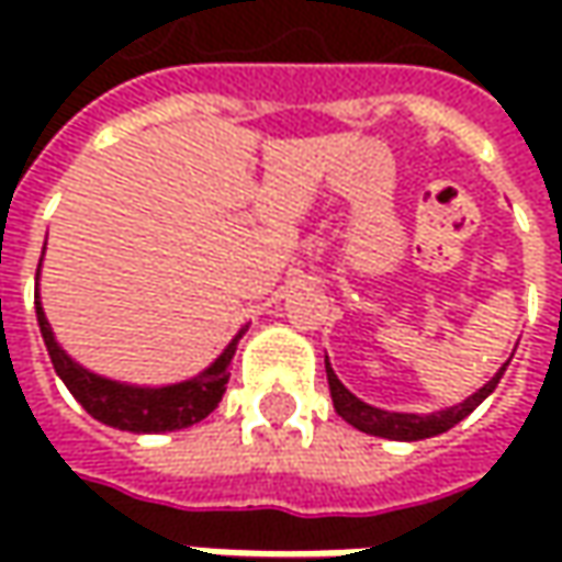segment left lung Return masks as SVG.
Wrapping results in <instances>:
<instances>
[{
    "label": "left lung",
    "mask_w": 562,
    "mask_h": 562,
    "mask_svg": "<svg viewBox=\"0 0 562 562\" xmlns=\"http://www.w3.org/2000/svg\"><path fill=\"white\" fill-rule=\"evenodd\" d=\"M509 359L497 369V375L487 381L485 387H479L472 397H465L463 403L457 406H447V409H438V413H428V416H419V413H391V409H378L372 403L359 400L357 394H350L340 378L335 375L331 362L325 357V372H328V387H331V400H335L337 416L344 422H350L353 428L366 431V435H375V438H387V441H425V438H435V435H443L450 431L457 422H463L482 400L497 387V381L507 372Z\"/></svg>",
    "instance_id": "obj_1"
}]
</instances>
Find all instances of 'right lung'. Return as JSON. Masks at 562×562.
Returning <instances> with one entry per match:
<instances>
[{
    "label": "right lung",
    "mask_w": 562,
    "mask_h": 562,
    "mask_svg": "<svg viewBox=\"0 0 562 562\" xmlns=\"http://www.w3.org/2000/svg\"><path fill=\"white\" fill-rule=\"evenodd\" d=\"M46 249V247H43ZM40 281V269H36ZM36 322L40 335L49 350L55 375L65 381V387L75 394V400L102 425H112L119 431H134V435H159V431H178L203 422L225 397V384L231 378V359L237 353V340L244 331L234 337L225 347V353L215 359L200 375L178 381V384H162V387H143V384H124L102 378L80 362L68 357L58 340H55L49 318L40 303V288H36Z\"/></svg>",
    "instance_id": "add662e5"
}]
</instances>
